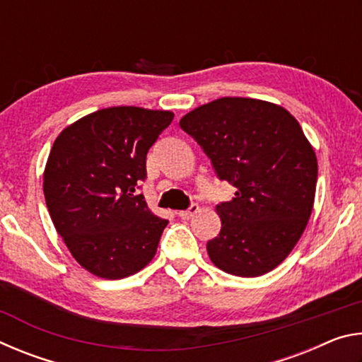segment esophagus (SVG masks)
I'll use <instances>...</instances> for the list:
<instances>
[{"instance_id": "esophagus-1", "label": "esophagus", "mask_w": 362, "mask_h": 362, "mask_svg": "<svg viewBox=\"0 0 362 362\" xmlns=\"http://www.w3.org/2000/svg\"><path fill=\"white\" fill-rule=\"evenodd\" d=\"M196 212H199V206L198 204H192V206L188 207V209L179 211V217L183 218V220H188V218H192Z\"/></svg>"}]
</instances>
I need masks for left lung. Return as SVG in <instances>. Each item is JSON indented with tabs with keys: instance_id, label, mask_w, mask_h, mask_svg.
Segmentation results:
<instances>
[{
	"instance_id": "1",
	"label": "left lung",
	"mask_w": 362,
	"mask_h": 362,
	"mask_svg": "<svg viewBox=\"0 0 362 362\" xmlns=\"http://www.w3.org/2000/svg\"><path fill=\"white\" fill-rule=\"evenodd\" d=\"M180 127L201 145L235 198L216 206L218 236L207 241L214 265L262 276L296 247L313 211L317 159L298 121L276 103L222 97L192 110Z\"/></svg>"
}]
</instances>
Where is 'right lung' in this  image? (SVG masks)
I'll list each match as a JSON object with an SVG mask.
<instances>
[{
  "mask_svg": "<svg viewBox=\"0 0 362 362\" xmlns=\"http://www.w3.org/2000/svg\"><path fill=\"white\" fill-rule=\"evenodd\" d=\"M174 113L110 107L83 116L59 134L49 153L42 189L52 223L89 273L121 279L156 254L168 220L144 194L146 153Z\"/></svg>",
  "mask_w": 362,
  "mask_h": 362,
  "instance_id": "1",
  "label": "right lung"
}]
</instances>
